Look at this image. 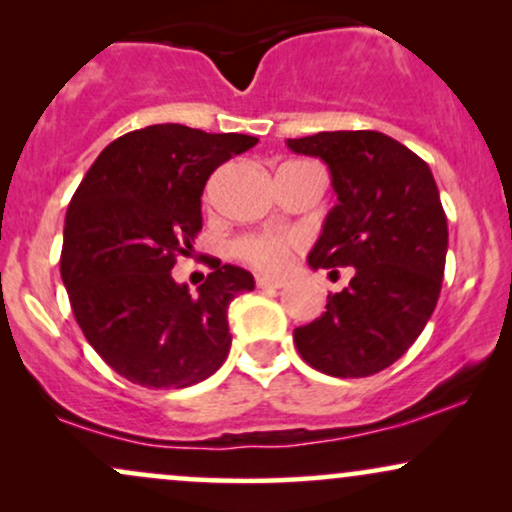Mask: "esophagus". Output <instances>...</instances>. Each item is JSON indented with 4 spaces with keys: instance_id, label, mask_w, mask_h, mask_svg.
Returning <instances> with one entry per match:
<instances>
[{
    "instance_id": "34e87169",
    "label": "esophagus",
    "mask_w": 512,
    "mask_h": 512,
    "mask_svg": "<svg viewBox=\"0 0 512 512\" xmlns=\"http://www.w3.org/2000/svg\"><path fill=\"white\" fill-rule=\"evenodd\" d=\"M257 286L260 289H281V286H286V281L276 279V276H257Z\"/></svg>"
}]
</instances>
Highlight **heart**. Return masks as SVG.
Segmentation results:
<instances>
[{"mask_svg":"<svg viewBox=\"0 0 512 512\" xmlns=\"http://www.w3.org/2000/svg\"><path fill=\"white\" fill-rule=\"evenodd\" d=\"M293 245L289 236H245L233 243V255L264 272H279L289 264Z\"/></svg>","mask_w":512,"mask_h":512,"instance_id":"1","label":"heart"}]
</instances>
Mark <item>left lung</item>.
<instances>
[{
	"mask_svg": "<svg viewBox=\"0 0 512 512\" xmlns=\"http://www.w3.org/2000/svg\"><path fill=\"white\" fill-rule=\"evenodd\" d=\"M289 149L327 163L337 204L310 250L313 269L354 267L325 313L293 330L308 366L366 378L397 361L436 310L448 219L431 168L383 132H317Z\"/></svg>",
	"mask_w": 512,
	"mask_h": 512,
	"instance_id": "1",
	"label": "left lung"
}]
</instances>
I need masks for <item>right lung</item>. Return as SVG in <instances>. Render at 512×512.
Instances as JSON below:
<instances>
[{
    "label": "right lung",
    "instance_id": "add662e5",
    "mask_svg": "<svg viewBox=\"0 0 512 512\" xmlns=\"http://www.w3.org/2000/svg\"><path fill=\"white\" fill-rule=\"evenodd\" d=\"M250 134L151 125L108 144L64 219L60 272L88 344L142 387H190L231 349L228 305L255 289L248 269L211 262L197 293L170 276L202 231V192Z\"/></svg>",
    "mask_w": 512,
    "mask_h": 512
}]
</instances>
